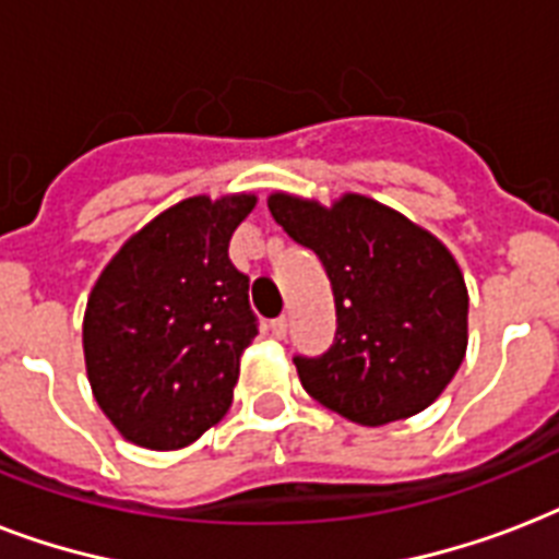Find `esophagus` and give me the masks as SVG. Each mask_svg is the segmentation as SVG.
<instances>
[{
  "instance_id": "esophagus-1",
  "label": "esophagus",
  "mask_w": 559,
  "mask_h": 559,
  "mask_svg": "<svg viewBox=\"0 0 559 559\" xmlns=\"http://www.w3.org/2000/svg\"><path fill=\"white\" fill-rule=\"evenodd\" d=\"M270 331H272V336H275V340H287L289 322H287V319H284V316H281V319H275V322L270 324Z\"/></svg>"
}]
</instances>
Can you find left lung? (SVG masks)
Masks as SVG:
<instances>
[{
  "mask_svg": "<svg viewBox=\"0 0 559 559\" xmlns=\"http://www.w3.org/2000/svg\"><path fill=\"white\" fill-rule=\"evenodd\" d=\"M272 217L319 254L336 301V340L296 357L305 391L359 426L403 420L441 397L467 354L469 296L447 246L362 193L333 205L270 193Z\"/></svg>",
  "mask_w": 559,
  "mask_h": 559,
  "instance_id": "left-lung-1",
  "label": "left lung"
}]
</instances>
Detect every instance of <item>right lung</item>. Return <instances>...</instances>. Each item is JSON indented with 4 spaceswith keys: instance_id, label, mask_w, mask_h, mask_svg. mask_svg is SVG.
<instances>
[{
    "instance_id": "1",
    "label": "right lung",
    "mask_w": 559,
    "mask_h": 559,
    "mask_svg": "<svg viewBox=\"0 0 559 559\" xmlns=\"http://www.w3.org/2000/svg\"><path fill=\"white\" fill-rule=\"evenodd\" d=\"M254 202V193H200L170 205L112 254L92 287L86 377L100 412L135 447L182 450L231 406L258 328L228 240Z\"/></svg>"
}]
</instances>
